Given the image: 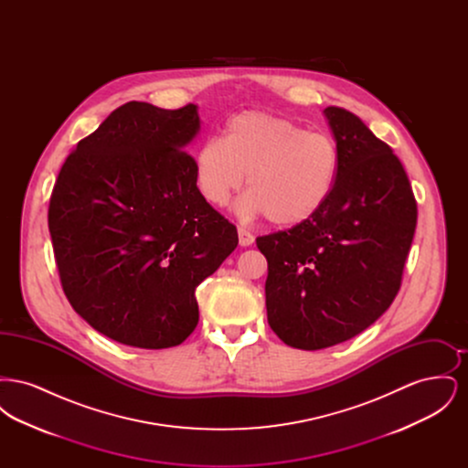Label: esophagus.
Returning <instances> with one entry per match:
<instances>
[{"instance_id": "esophagus-1", "label": "esophagus", "mask_w": 468, "mask_h": 468, "mask_svg": "<svg viewBox=\"0 0 468 468\" xmlns=\"http://www.w3.org/2000/svg\"><path fill=\"white\" fill-rule=\"evenodd\" d=\"M239 242H240L242 247H249V245H252V242H254V235L249 229H245V228H239Z\"/></svg>"}]
</instances>
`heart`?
Masks as SVG:
<instances>
[{"mask_svg":"<svg viewBox=\"0 0 468 468\" xmlns=\"http://www.w3.org/2000/svg\"><path fill=\"white\" fill-rule=\"evenodd\" d=\"M338 172L334 138L263 111L233 115L224 138L205 140L195 156L198 189L210 205L224 207L247 176L239 210L282 228L314 219L332 198Z\"/></svg>","mask_w":468,"mask_h":468,"instance_id":"obj_1","label":"heart"}]
</instances>
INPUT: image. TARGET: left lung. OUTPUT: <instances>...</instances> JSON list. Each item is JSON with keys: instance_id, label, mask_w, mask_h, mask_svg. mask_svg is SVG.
Segmentation results:
<instances>
[{"instance_id": "1", "label": "left lung", "mask_w": 468, "mask_h": 468, "mask_svg": "<svg viewBox=\"0 0 468 468\" xmlns=\"http://www.w3.org/2000/svg\"><path fill=\"white\" fill-rule=\"evenodd\" d=\"M340 154L334 195L307 223L258 237L270 328L317 351L374 324L400 290L418 207L400 159L353 112L323 111Z\"/></svg>"}]
</instances>
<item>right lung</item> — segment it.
Wrapping results in <instances>:
<instances>
[{"instance_id": "right-lung-1", "label": "right lung", "mask_w": 468, "mask_h": 468, "mask_svg": "<svg viewBox=\"0 0 468 468\" xmlns=\"http://www.w3.org/2000/svg\"><path fill=\"white\" fill-rule=\"evenodd\" d=\"M197 105L130 101L68 156L48 231L68 302L112 340L166 349L198 324L197 286L239 244L237 228L201 197Z\"/></svg>"}]
</instances>
